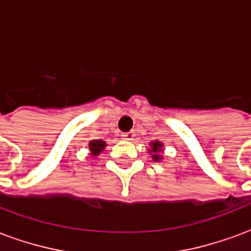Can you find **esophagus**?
<instances>
[{
	"label": "esophagus",
	"instance_id": "esophagus-1",
	"mask_svg": "<svg viewBox=\"0 0 251 251\" xmlns=\"http://www.w3.org/2000/svg\"><path fill=\"white\" fill-rule=\"evenodd\" d=\"M134 137H136L134 131H127V133H124V134H122V138H124V140H126V141H131Z\"/></svg>",
	"mask_w": 251,
	"mask_h": 251
}]
</instances>
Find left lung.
Listing matches in <instances>:
<instances>
[{
  "label": "left lung",
  "instance_id": "left-lung-1",
  "mask_svg": "<svg viewBox=\"0 0 251 251\" xmlns=\"http://www.w3.org/2000/svg\"><path fill=\"white\" fill-rule=\"evenodd\" d=\"M163 152V142L160 141H153L151 142V149H149V153L152 154V158L154 161H160L163 156L160 153Z\"/></svg>",
  "mask_w": 251,
  "mask_h": 251
}]
</instances>
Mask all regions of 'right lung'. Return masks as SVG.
I'll list each match as a JSON object with an SVG mask.
<instances>
[{
	"label": "right lung",
	"instance_id": "obj_1",
	"mask_svg": "<svg viewBox=\"0 0 251 251\" xmlns=\"http://www.w3.org/2000/svg\"><path fill=\"white\" fill-rule=\"evenodd\" d=\"M104 147H106V142L102 141V140H93V141L88 142V148H90L93 156H98L99 153L103 151Z\"/></svg>",
	"mask_w": 251,
	"mask_h": 251
}]
</instances>
